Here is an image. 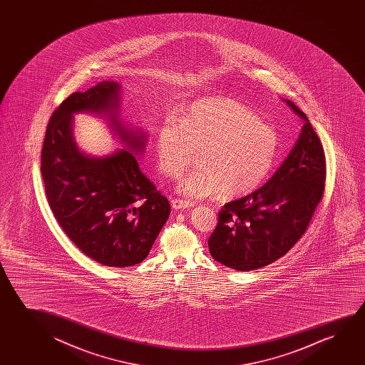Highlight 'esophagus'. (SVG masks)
I'll list each match as a JSON object with an SVG mask.
<instances>
[{"instance_id":"esophagus-1","label":"esophagus","mask_w":365,"mask_h":365,"mask_svg":"<svg viewBox=\"0 0 365 365\" xmlns=\"http://www.w3.org/2000/svg\"><path fill=\"white\" fill-rule=\"evenodd\" d=\"M170 205L175 210H187V208L195 205L190 200H180V198H173L170 200Z\"/></svg>"}]
</instances>
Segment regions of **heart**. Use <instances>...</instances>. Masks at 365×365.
<instances>
[{
  "mask_svg": "<svg viewBox=\"0 0 365 365\" xmlns=\"http://www.w3.org/2000/svg\"><path fill=\"white\" fill-rule=\"evenodd\" d=\"M279 138L272 125L238 101H197L180 120L165 117L155 135L157 163L170 178L182 175L200 150V165L180 180L190 198H237L255 190L268 175Z\"/></svg>",
  "mask_w": 365,
  "mask_h": 365,
  "instance_id": "1",
  "label": "heart"
}]
</instances>
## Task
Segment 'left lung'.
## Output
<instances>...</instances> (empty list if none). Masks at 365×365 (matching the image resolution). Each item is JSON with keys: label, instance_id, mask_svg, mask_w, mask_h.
<instances>
[{"label": "left lung", "instance_id": "obj_1", "mask_svg": "<svg viewBox=\"0 0 365 365\" xmlns=\"http://www.w3.org/2000/svg\"><path fill=\"white\" fill-rule=\"evenodd\" d=\"M287 103L305 120L293 150L259 190L223 205L208 240L210 255L232 269H259L287 255L324 193L323 145L304 112Z\"/></svg>", "mask_w": 365, "mask_h": 365}]
</instances>
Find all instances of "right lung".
<instances>
[{"label": "right lung", "mask_w": 365, "mask_h": 365, "mask_svg": "<svg viewBox=\"0 0 365 365\" xmlns=\"http://www.w3.org/2000/svg\"><path fill=\"white\" fill-rule=\"evenodd\" d=\"M120 86L103 81L68 96L51 115L41 152V175L56 220L77 248L108 267L145 260L170 213V202L140 170L127 150L92 158L72 135V115H110V125L138 152L145 135L123 130L115 118Z\"/></svg>", "instance_id": "obj_1"}]
</instances>
